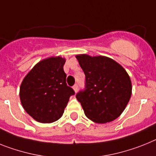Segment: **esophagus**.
Instances as JSON below:
<instances>
[{"instance_id": "obj_1", "label": "esophagus", "mask_w": 156, "mask_h": 156, "mask_svg": "<svg viewBox=\"0 0 156 156\" xmlns=\"http://www.w3.org/2000/svg\"><path fill=\"white\" fill-rule=\"evenodd\" d=\"M73 90H74V91H75V92L76 93L77 91H78V85L75 84V85H74V86H73Z\"/></svg>"}]
</instances>
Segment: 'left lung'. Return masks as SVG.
<instances>
[{"label":"left lung","mask_w":156,"mask_h":156,"mask_svg":"<svg viewBox=\"0 0 156 156\" xmlns=\"http://www.w3.org/2000/svg\"><path fill=\"white\" fill-rule=\"evenodd\" d=\"M86 76V87L76 95L87 118L98 124L118 118L132 94V83L126 69L105 56H76Z\"/></svg>","instance_id":"left-lung-1"}]
</instances>
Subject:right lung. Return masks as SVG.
<instances>
[{"label": "right lung", "mask_w": 156, "mask_h": 156, "mask_svg": "<svg viewBox=\"0 0 156 156\" xmlns=\"http://www.w3.org/2000/svg\"><path fill=\"white\" fill-rule=\"evenodd\" d=\"M65 58L50 57L34 65L23 78L20 98L26 112L41 123H52L63 115L69 98L75 94L67 86Z\"/></svg>", "instance_id": "add662e5"}]
</instances>
